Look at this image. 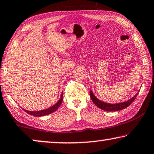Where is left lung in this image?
<instances>
[{
    "mask_svg": "<svg viewBox=\"0 0 154 154\" xmlns=\"http://www.w3.org/2000/svg\"><path fill=\"white\" fill-rule=\"evenodd\" d=\"M89 94H90L91 99L97 107L103 110L107 111V112H116V111H120L121 109H125L127 107H129V106L134 101L137 95L138 94V93H137L136 95L133 97V98H131L130 100H127L126 102H123V103H120L118 104H109V103H104V102L99 100L94 95L93 92L91 91H89Z\"/></svg>",
    "mask_w": 154,
    "mask_h": 154,
    "instance_id": "obj_1",
    "label": "left lung"
}]
</instances>
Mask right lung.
<instances>
[{
  "mask_svg": "<svg viewBox=\"0 0 154 154\" xmlns=\"http://www.w3.org/2000/svg\"><path fill=\"white\" fill-rule=\"evenodd\" d=\"M62 102H63V94H62V95H61L60 100L58 101V103H56V105H54V106H52V107L47 109L38 111V112H30V111L25 110V109H24L25 112H26L27 113H29V114H30V115L34 116H36V117L44 116L50 114V113H53V112H55V111L57 110L58 107L60 106L61 103H62Z\"/></svg>",
  "mask_w": 154,
  "mask_h": 154,
  "instance_id": "right-lung-1",
  "label": "right lung"
}]
</instances>
